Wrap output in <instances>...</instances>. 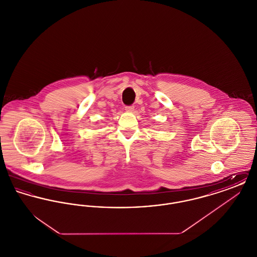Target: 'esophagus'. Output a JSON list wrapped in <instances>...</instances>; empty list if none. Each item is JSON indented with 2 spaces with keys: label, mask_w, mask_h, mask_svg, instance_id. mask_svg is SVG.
<instances>
[{
  "label": "esophagus",
  "mask_w": 257,
  "mask_h": 257,
  "mask_svg": "<svg viewBox=\"0 0 257 257\" xmlns=\"http://www.w3.org/2000/svg\"><path fill=\"white\" fill-rule=\"evenodd\" d=\"M134 108L135 107L133 105H131V106H126V107H125V110H126V111H133Z\"/></svg>",
  "instance_id": "obj_1"
}]
</instances>
